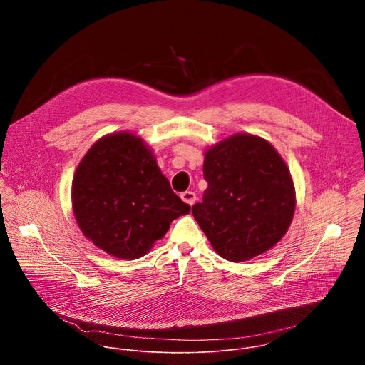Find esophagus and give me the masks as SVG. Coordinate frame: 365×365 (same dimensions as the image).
<instances>
[{
	"label": "esophagus",
	"instance_id": "1",
	"mask_svg": "<svg viewBox=\"0 0 365 365\" xmlns=\"http://www.w3.org/2000/svg\"><path fill=\"white\" fill-rule=\"evenodd\" d=\"M180 197H182L183 202H186V203L190 205V206L196 202V195H195V192H192V190H186V192L180 193Z\"/></svg>",
	"mask_w": 365,
	"mask_h": 365
}]
</instances>
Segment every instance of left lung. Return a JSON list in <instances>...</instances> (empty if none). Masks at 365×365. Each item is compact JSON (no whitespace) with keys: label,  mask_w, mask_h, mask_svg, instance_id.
Segmentation results:
<instances>
[{"label":"left lung","mask_w":365,"mask_h":365,"mask_svg":"<svg viewBox=\"0 0 365 365\" xmlns=\"http://www.w3.org/2000/svg\"><path fill=\"white\" fill-rule=\"evenodd\" d=\"M207 189L192 214L230 262H247L276 245L294 212L290 172L266 140L237 134L206 151Z\"/></svg>","instance_id":"left-lung-1"}]
</instances>
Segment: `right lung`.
<instances>
[{
    "instance_id": "add662e5",
    "label": "right lung",
    "mask_w": 365,
    "mask_h": 365,
    "mask_svg": "<svg viewBox=\"0 0 365 365\" xmlns=\"http://www.w3.org/2000/svg\"><path fill=\"white\" fill-rule=\"evenodd\" d=\"M73 212L83 235L108 254L144 255L190 206L170 187L143 140L118 133L98 140L72 182Z\"/></svg>"
}]
</instances>
